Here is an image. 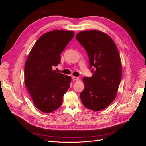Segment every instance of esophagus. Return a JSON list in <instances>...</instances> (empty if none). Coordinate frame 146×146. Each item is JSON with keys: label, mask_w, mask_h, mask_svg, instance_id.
<instances>
[{"label": "esophagus", "mask_w": 146, "mask_h": 146, "mask_svg": "<svg viewBox=\"0 0 146 146\" xmlns=\"http://www.w3.org/2000/svg\"><path fill=\"white\" fill-rule=\"evenodd\" d=\"M72 80H73L74 81L78 80H79V78L77 77H74V76H73V77H72Z\"/></svg>", "instance_id": "1"}]
</instances>
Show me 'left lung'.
Listing matches in <instances>:
<instances>
[{
    "label": "left lung",
    "mask_w": 146,
    "mask_h": 146,
    "mask_svg": "<svg viewBox=\"0 0 146 146\" xmlns=\"http://www.w3.org/2000/svg\"><path fill=\"white\" fill-rule=\"evenodd\" d=\"M76 38L87 52L92 72V77L83 78L81 100L88 109L100 111L116 98L122 77L119 52L113 39L99 30L83 31Z\"/></svg>",
    "instance_id": "obj_1"
}]
</instances>
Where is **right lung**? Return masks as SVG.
<instances>
[{
    "label": "right lung",
    "instance_id": "1",
    "mask_svg": "<svg viewBox=\"0 0 146 146\" xmlns=\"http://www.w3.org/2000/svg\"><path fill=\"white\" fill-rule=\"evenodd\" d=\"M73 31L53 30L43 34L31 50L24 67L25 85L34 105L43 113L58 109L69 89L71 77L53 70L73 38Z\"/></svg>",
    "mask_w": 146,
    "mask_h": 146
}]
</instances>
